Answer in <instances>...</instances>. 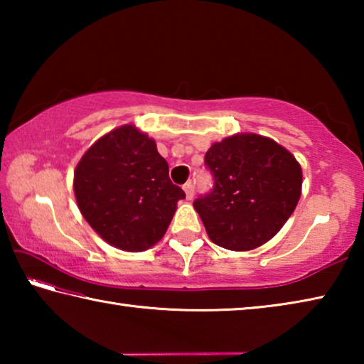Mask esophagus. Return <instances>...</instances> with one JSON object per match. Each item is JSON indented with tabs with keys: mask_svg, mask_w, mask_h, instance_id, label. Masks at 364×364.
I'll return each instance as SVG.
<instances>
[{
	"mask_svg": "<svg viewBox=\"0 0 364 364\" xmlns=\"http://www.w3.org/2000/svg\"><path fill=\"white\" fill-rule=\"evenodd\" d=\"M183 189H184V193H186V199H193L194 197V186H193V183H186L183 186Z\"/></svg>",
	"mask_w": 364,
	"mask_h": 364,
	"instance_id": "esophagus-1",
	"label": "esophagus"
}]
</instances>
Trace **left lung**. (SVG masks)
Wrapping results in <instances>:
<instances>
[{
    "instance_id": "left-lung-1",
    "label": "left lung",
    "mask_w": 364,
    "mask_h": 364,
    "mask_svg": "<svg viewBox=\"0 0 364 364\" xmlns=\"http://www.w3.org/2000/svg\"><path fill=\"white\" fill-rule=\"evenodd\" d=\"M213 188L194 208L208 237L228 250H254L284 226L301 194V167L286 147L255 133L212 144Z\"/></svg>"
}]
</instances>
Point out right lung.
Wrapping results in <instances>:
<instances>
[{
	"label": "right lung",
	"instance_id": "1",
	"mask_svg": "<svg viewBox=\"0 0 364 364\" xmlns=\"http://www.w3.org/2000/svg\"><path fill=\"white\" fill-rule=\"evenodd\" d=\"M80 212L104 241L143 252L164 237L184 191L170 181L156 141L133 125L104 134L73 173Z\"/></svg>",
	"mask_w": 364,
	"mask_h": 364
}]
</instances>
